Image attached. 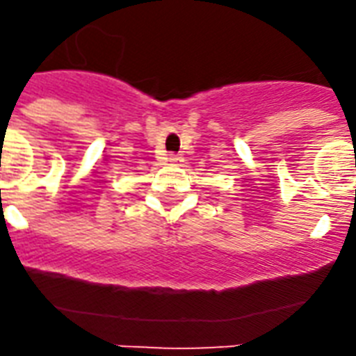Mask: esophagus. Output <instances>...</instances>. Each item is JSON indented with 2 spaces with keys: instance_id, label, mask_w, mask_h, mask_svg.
<instances>
[{
  "instance_id": "34e87169",
  "label": "esophagus",
  "mask_w": 356,
  "mask_h": 356,
  "mask_svg": "<svg viewBox=\"0 0 356 356\" xmlns=\"http://www.w3.org/2000/svg\"><path fill=\"white\" fill-rule=\"evenodd\" d=\"M170 161H172V162H181V161H183V159H181V156H177V155H172V156H170Z\"/></svg>"
}]
</instances>
